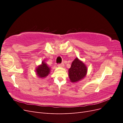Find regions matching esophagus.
I'll list each match as a JSON object with an SVG mask.
<instances>
[{
  "mask_svg": "<svg viewBox=\"0 0 123 123\" xmlns=\"http://www.w3.org/2000/svg\"><path fill=\"white\" fill-rule=\"evenodd\" d=\"M64 64L63 62L61 63V64H58V67H64Z\"/></svg>",
  "mask_w": 123,
  "mask_h": 123,
  "instance_id": "esophagus-1",
  "label": "esophagus"
}]
</instances>
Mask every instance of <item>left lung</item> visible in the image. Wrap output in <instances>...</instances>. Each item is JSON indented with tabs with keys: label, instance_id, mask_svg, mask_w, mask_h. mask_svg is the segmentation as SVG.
<instances>
[{
	"label": "left lung",
	"instance_id": "left-lung-1",
	"mask_svg": "<svg viewBox=\"0 0 123 123\" xmlns=\"http://www.w3.org/2000/svg\"><path fill=\"white\" fill-rule=\"evenodd\" d=\"M68 72L71 82L76 83L85 77L87 73V68L82 61L76 57L72 62Z\"/></svg>",
	"mask_w": 123,
	"mask_h": 123
}]
</instances>
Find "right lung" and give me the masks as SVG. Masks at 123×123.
<instances>
[{"label":"right lung","mask_w":123,"mask_h":123,"mask_svg":"<svg viewBox=\"0 0 123 123\" xmlns=\"http://www.w3.org/2000/svg\"><path fill=\"white\" fill-rule=\"evenodd\" d=\"M50 68L44 61H43L42 64L38 66L36 69V75L40 78L46 77L50 73Z\"/></svg>","instance_id":"1"}]
</instances>
